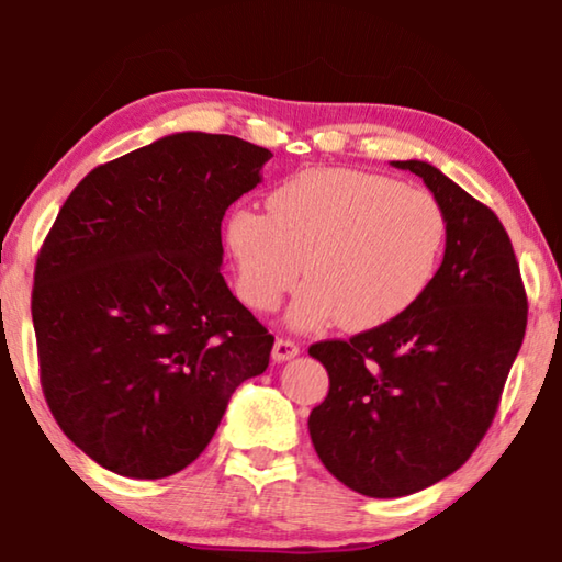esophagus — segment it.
<instances>
[{"mask_svg": "<svg viewBox=\"0 0 562 562\" xmlns=\"http://www.w3.org/2000/svg\"><path fill=\"white\" fill-rule=\"evenodd\" d=\"M300 355V345H294L292 339H274V347H272V359L274 361H288L294 359Z\"/></svg>", "mask_w": 562, "mask_h": 562, "instance_id": "esophagus-1", "label": "esophagus"}]
</instances>
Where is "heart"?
I'll list each match as a JSON object with an SVG mask.
<instances>
[{
  "label": "heart",
  "mask_w": 562,
  "mask_h": 562,
  "mask_svg": "<svg viewBox=\"0 0 562 562\" xmlns=\"http://www.w3.org/2000/svg\"><path fill=\"white\" fill-rule=\"evenodd\" d=\"M237 294L270 312L297 284L294 329L339 319L372 329L402 317L429 290L446 243L436 198L361 170L315 168L268 195V213L235 207L225 223Z\"/></svg>",
  "instance_id": "1"
}]
</instances>
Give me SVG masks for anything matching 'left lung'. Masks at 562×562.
Returning a JSON list of instances; mask_svg holds the SVG:
<instances>
[{
  "label": "left lung",
  "instance_id": "obj_1",
  "mask_svg": "<svg viewBox=\"0 0 562 562\" xmlns=\"http://www.w3.org/2000/svg\"><path fill=\"white\" fill-rule=\"evenodd\" d=\"M446 215L441 268L414 307L351 339L310 347L329 392L310 414L325 469L369 498L424 491L469 461L493 424L522 345L528 297L488 205L424 160H392Z\"/></svg>",
  "mask_w": 562,
  "mask_h": 562
}]
</instances>
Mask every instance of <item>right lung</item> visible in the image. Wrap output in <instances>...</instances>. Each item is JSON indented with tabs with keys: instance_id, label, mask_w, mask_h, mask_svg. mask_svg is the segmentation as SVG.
<instances>
[{
	"instance_id": "right-lung-1",
	"label": "right lung",
	"mask_w": 562,
	"mask_h": 562,
	"mask_svg": "<svg viewBox=\"0 0 562 562\" xmlns=\"http://www.w3.org/2000/svg\"><path fill=\"white\" fill-rule=\"evenodd\" d=\"M272 154L173 133L93 168L36 258L32 319L61 431L119 475L166 479L211 443L274 337L221 274L227 207Z\"/></svg>"
}]
</instances>
